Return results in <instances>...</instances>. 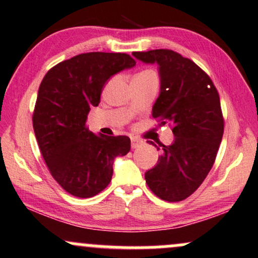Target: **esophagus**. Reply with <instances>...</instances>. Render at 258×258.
Here are the masks:
<instances>
[{"label":"esophagus","instance_id":"34e87169","mask_svg":"<svg viewBox=\"0 0 258 258\" xmlns=\"http://www.w3.org/2000/svg\"><path fill=\"white\" fill-rule=\"evenodd\" d=\"M142 145V141H140L138 139H132V148H138Z\"/></svg>","mask_w":258,"mask_h":258}]
</instances>
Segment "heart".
<instances>
[{
    "label": "heart",
    "mask_w": 258,
    "mask_h": 258,
    "mask_svg": "<svg viewBox=\"0 0 258 258\" xmlns=\"http://www.w3.org/2000/svg\"><path fill=\"white\" fill-rule=\"evenodd\" d=\"M155 74L152 71H142L135 75V78H147V76H154Z\"/></svg>",
    "instance_id": "obj_1"
}]
</instances>
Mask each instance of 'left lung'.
I'll return each instance as SVG.
<instances>
[{"label": "left lung", "instance_id": "left-lung-1", "mask_svg": "<svg viewBox=\"0 0 258 258\" xmlns=\"http://www.w3.org/2000/svg\"><path fill=\"white\" fill-rule=\"evenodd\" d=\"M133 56L159 66L160 94L152 116L159 125L170 123L174 135L145 173L146 183L164 201H183L201 185L217 158L224 134L220 97L211 78L178 52L158 49Z\"/></svg>", "mask_w": 258, "mask_h": 258}]
</instances>
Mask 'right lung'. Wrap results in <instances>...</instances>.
<instances>
[{"label": "right lung", "instance_id": "1", "mask_svg": "<svg viewBox=\"0 0 258 258\" xmlns=\"http://www.w3.org/2000/svg\"><path fill=\"white\" fill-rule=\"evenodd\" d=\"M135 64L126 53H81L52 67L41 81L32 117L34 134L51 176L73 196L103 191L114 158L130 151L128 136L95 135L86 120L111 76Z\"/></svg>", "mask_w": 258, "mask_h": 258}]
</instances>
